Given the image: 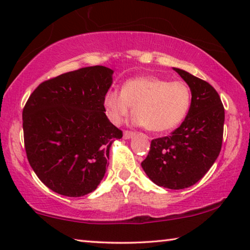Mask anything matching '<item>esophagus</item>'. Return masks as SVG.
Here are the masks:
<instances>
[{"label":"esophagus","mask_w":250,"mask_h":250,"mask_svg":"<svg viewBox=\"0 0 250 250\" xmlns=\"http://www.w3.org/2000/svg\"><path fill=\"white\" fill-rule=\"evenodd\" d=\"M133 136H135V132L130 131V130H125V131L124 132L125 139H130V138H132Z\"/></svg>","instance_id":"esophagus-1"}]
</instances>
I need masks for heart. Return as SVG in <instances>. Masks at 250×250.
Returning <instances> with one entry per match:
<instances>
[{"instance_id": "obj_1", "label": "heart", "mask_w": 250, "mask_h": 250, "mask_svg": "<svg viewBox=\"0 0 250 250\" xmlns=\"http://www.w3.org/2000/svg\"><path fill=\"white\" fill-rule=\"evenodd\" d=\"M107 117L121 124L133 106V122L152 132L173 130L191 110L192 92L184 82H169L157 76H140L126 81L121 92L110 89L103 100Z\"/></svg>"}]
</instances>
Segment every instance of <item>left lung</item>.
<instances>
[{"mask_svg": "<svg viewBox=\"0 0 250 250\" xmlns=\"http://www.w3.org/2000/svg\"><path fill=\"white\" fill-rule=\"evenodd\" d=\"M192 92L191 110L172 135L152 139L141 166L158 186L182 189L199 182L220 154L225 107L208 82L174 68Z\"/></svg>", "mask_w": 250, "mask_h": 250, "instance_id": "1", "label": "left lung"}]
</instances>
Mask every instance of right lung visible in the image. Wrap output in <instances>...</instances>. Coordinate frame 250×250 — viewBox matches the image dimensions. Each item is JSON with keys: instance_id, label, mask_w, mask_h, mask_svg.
Instances as JSON below:
<instances>
[{"instance_id": "obj_1", "label": "right lung", "mask_w": 250, "mask_h": 250, "mask_svg": "<svg viewBox=\"0 0 250 250\" xmlns=\"http://www.w3.org/2000/svg\"><path fill=\"white\" fill-rule=\"evenodd\" d=\"M112 74L104 66L62 74L42 82L25 103L27 158L39 180L58 194L86 195L104 177L111 144L122 137L104 113Z\"/></svg>"}]
</instances>
